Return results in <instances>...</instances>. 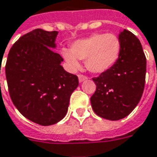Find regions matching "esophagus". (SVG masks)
<instances>
[{
  "label": "esophagus",
  "instance_id": "1",
  "mask_svg": "<svg viewBox=\"0 0 157 157\" xmlns=\"http://www.w3.org/2000/svg\"><path fill=\"white\" fill-rule=\"evenodd\" d=\"M78 78H79V82H84V81H86V80H87V77L83 75H79Z\"/></svg>",
  "mask_w": 157,
  "mask_h": 157
}]
</instances>
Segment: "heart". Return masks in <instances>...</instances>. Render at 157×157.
I'll use <instances>...</instances> for the list:
<instances>
[{"instance_id": "heart-1", "label": "heart", "mask_w": 157, "mask_h": 157, "mask_svg": "<svg viewBox=\"0 0 157 157\" xmlns=\"http://www.w3.org/2000/svg\"><path fill=\"white\" fill-rule=\"evenodd\" d=\"M121 42L112 33H96L75 41L71 51L63 48L62 55L72 70L80 67L79 60H85L87 71L94 74H102L109 71L120 58Z\"/></svg>"}]
</instances>
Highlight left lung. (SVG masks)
I'll list each match as a JSON object with an SVG mask.
<instances>
[{
  "instance_id": "1",
  "label": "left lung",
  "mask_w": 157,
  "mask_h": 157,
  "mask_svg": "<svg viewBox=\"0 0 157 157\" xmlns=\"http://www.w3.org/2000/svg\"><path fill=\"white\" fill-rule=\"evenodd\" d=\"M120 58L116 64L98 77L93 78L96 91L91 105L98 117L117 121L128 116L143 94L146 58L140 40L132 32L120 31Z\"/></svg>"
}]
</instances>
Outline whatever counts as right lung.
I'll return each instance as SVG.
<instances>
[{"mask_svg": "<svg viewBox=\"0 0 157 157\" xmlns=\"http://www.w3.org/2000/svg\"><path fill=\"white\" fill-rule=\"evenodd\" d=\"M58 31L36 29L25 34L10 49L6 77L12 101L29 121L42 126L65 117L78 77L63 70L56 48Z\"/></svg>", "mask_w": 157, "mask_h": 157, "instance_id": "right-lung-1", "label": "right lung"}]
</instances>
